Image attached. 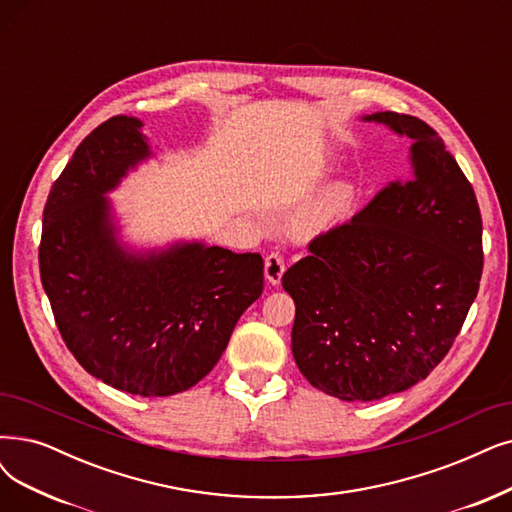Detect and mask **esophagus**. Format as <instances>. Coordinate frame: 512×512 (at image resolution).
I'll list each match as a JSON object with an SVG mask.
<instances>
[{"label": "esophagus", "instance_id": "34e87169", "mask_svg": "<svg viewBox=\"0 0 512 512\" xmlns=\"http://www.w3.org/2000/svg\"><path fill=\"white\" fill-rule=\"evenodd\" d=\"M283 273H285V262H283L281 254L279 252H271L267 256V260H264V277H267V281L271 285H279Z\"/></svg>", "mask_w": 512, "mask_h": 512}]
</instances>
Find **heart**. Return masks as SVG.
Masks as SVG:
<instances>
[{
	"instance_id": "1",
	"label": "heart",
	"mask_w": 512,
	"mask_h": 512,
	"mask_svg": "<svg viewBox=\"0 0 512 512\" xmlns=\"http://www.w3.org/2000/svg\"><path fill=\"white\" fill-rule=\"evenodd\" d=\"M357 189L349 180H336L306 199L296 212V227L302 233H321L334 227L351 212Z\"/></svg>"
}]
</instances>
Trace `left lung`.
Returning a JSON list of instances; mask_svg holds the SVG:
<instances>
[{"instance_id":"1","label":"left lung","mask_w":512,"mask_h":512,"mask_svg":"<svg viewBox=\"0 0 512 512\" xmlns=\"http://www.w3.org/2000/svg\"><path fill=\"white\" fill-rule=\"evenodd\" d=\"M361 119L412 142L410 176L313 239L311 256L281 277L296 304L298 370L342 401H376L431 374L452 349L483 271L479 203L437 132L393 111Z\"/></svg>"}]
</instances>
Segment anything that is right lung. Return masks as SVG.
I'll list each match as a JSON object with an SVG mask.
<instances>
[{
  "label": "right lung",
  "instance_id": "1",
  "mask_svg": "<svg viewBox=\"0 0 512 512\" xmlns=\"http://www.w3.org/2000/svg\"><path fill=\"white\" fill-rule=\"evenodd\" d=\"M153 157L142 121L115 115L77 147L44 208L39 273L67 349L88 374L170 397L212 372L262 294L260 254L203 241L134 250L107 193Z\"/></svg>",
  "mask_w": 512,
  "mask_h": 512
}]
</instances>
